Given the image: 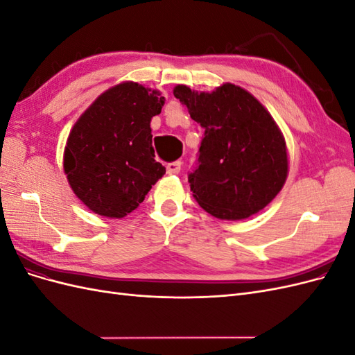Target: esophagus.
Wrapping results in <instances>:
<instances>
[{"label":"esophagus","instance_id":"34e87169","mask_svg":"<svg viewBox=\"0 0 355 355\" xmlns=\"http://www.w3.org/2000/svg\"><path fill=\"white\" fill-rule=\"evenodd\" d=\"M180 167H182L180 161H175V163H170L167 166V173L168 175H178L179 171H180Z\"/></svg>","mask_w":355,"mask_h":355}]
</instances>
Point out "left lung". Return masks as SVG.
Returning a JSON list of instances; mask_svg holds the SVG:
<instances>
[{
	"label": "left lung",
	"mask_w": 355,
	"mask_h": 355,
	"mask_svg": "<svg viewBox=\"0 0 355 355\" xmlns=\"http://www.w3.org/2000/svg\"><path fill=\"white\" fill-rule=\"evenodd\" d=\"M173 94L204 128L200 164L188 176L200 207L220 220H243L265 209L288 175L286 141L271 114L231 83L213 92L178 84Z\"/></svg>",
	"instance_id": "8db88e82"
}]
</instances>
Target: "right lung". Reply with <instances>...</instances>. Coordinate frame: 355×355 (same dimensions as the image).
Instances as JSON below:
<instances>
[{"label": "right lung", "mask_w": 355, "mask_h": 355, "mask_svg": "<svg viewBox=\"0 0 355 355\" xmlns=\"http://www.w3.org/2000/svg\"><path fill=\"white\" fill-rule=\"evenodd\" d=\"M164 101L155 89L123 81L99 94L72 125L63 171L73 194L93 213L127 216L166 173L154 158L151 135V118Z\"/></svg>", "instance_id": "add662e5"}]
</instances>
